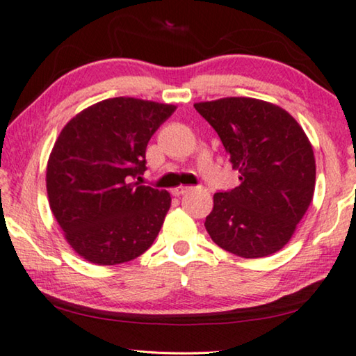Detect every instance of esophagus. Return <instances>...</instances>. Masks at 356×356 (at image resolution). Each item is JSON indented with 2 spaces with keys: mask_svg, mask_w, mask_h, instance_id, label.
I'll return each mask as SVG.
<instances>
[{
  "mask_svg": "<svg viewBox=\"0 0 356 356\" xmlns=\"http://www.w3.org/2000/svg\"><path fill=\"white\" fill-rule=\"evenodd\" d=\"M188 191H191V188H189V186H178V188H175V189L172 191V194H173V195H177V197H179V195L186 194Z\"/></svg>",
  "mask_w": 356,
  "mask_h": 356,
  "instance_id": "1",
  "label": "esophagus"
}]
</instances>
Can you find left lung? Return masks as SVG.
<instances>
[{"instance_id": "1", "label": "left lung", "mask_w": 356, "mask_h": 356, "mask_svg": "<svg viewBox=\"0 0 356 356\" xmlns=\"http://www.w3.org/2000/svg\"><path fill=\"white\" fill-rule=\"evenodd\" d=\"M239 172V186L215 193L205 229L216 245L260 259L291 241L315 193L313 147L296 118L271 102L221 97L195 102Z\"/></svg>"}]
</instances>
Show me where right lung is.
<instances>
[{"label":"right lung","mask_w":356,"mask_h":356,"mask_svg":"<svg viewBox=\"0 0 356 356\" xmlns=\"http://www.w3.org/2000/svg\"><path fill=\"white\" fill-rule=\"evenodd\" d=\"M177 106L111 97L63 128L46 167L49 207L81 259L118 265L144 254L172 204L167 191L135 179L146 172L151 136Z\"/></svg>","instance_id":"obj_1"}]
</instances>
